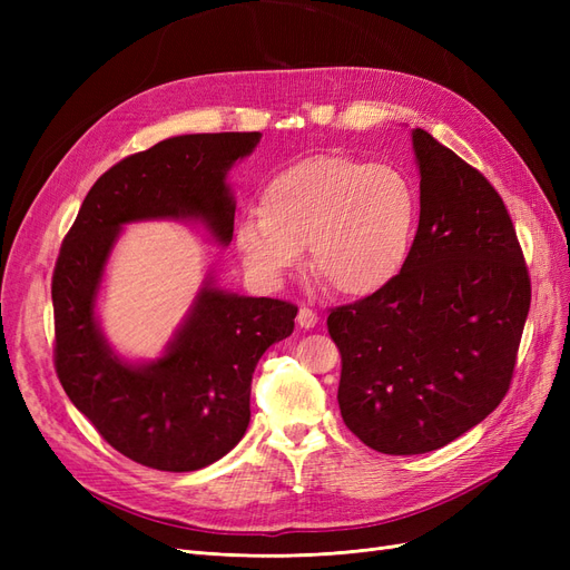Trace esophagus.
<instances>
[{"label":"esophagus","mask_w":570,"mask_h":570,"mask_svg":"<svg viewBox=\"0 0 570 570\" xmlns=\"http://www.w3.org/2000/svg\"><path fill=\"white\" fill-rule=\"evenodd\" d=\"M297 323H299V327H306V331H308V327H316V323H318V314L314 312V308L312 306H302L299 308V314H297Z\"/></svg>","instance_id":"1"}]
</instances>
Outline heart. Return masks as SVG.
<instances>
[{
	"instance_id": "b5f03b06",
	"label": "heart",
	"mask_w": 570,
	"mask_h": 570,
	"mask_svg": "<svg viewBox=\"0 0 570 570\" xmlns=\"http://www.w3.org/2000/svg\"><path fill=\"white\" fill-rule=\"evenodd\" d=\"M419 193L400 168L350 154H314L271 176L235 243L249 271L278 283L312 245L316 278L342 297L396 281L419 230Z\"/></svg>"
}]
</instances>
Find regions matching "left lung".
<instances>
[{
    "mask_svg": "<svg viewBox=\"0 0 570 570\" xmlns=\"http://www.w3.org/2000/svg\"><path fill=\"white\" fill-rule=\"evenodd\" d=\"M421 218L385 289L331 308L342 421L383 454L450 444L504 400L530 308V275L490 180L413 130Z\"/></svg>",
    "mask_w": 570,
    "mask_h": 570,
    "instance_id": "obj_1",
    "label": "left lung"
}]
</instances>
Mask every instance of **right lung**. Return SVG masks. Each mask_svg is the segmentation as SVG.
Masks as SVG:
<instances>
[{"mask_svg": "<svg viewBox=\"0 0 570 570\" xmlns=\"http://www.w3.org/2000/svg\"><path fill=\"white\" fill-rule=\"evenodd\" d=\"M258 137L180 135L120 159L90 187L51 273L59 383L116 452L149 469L197 471L243 440L256 361L292 335L297 306L206 283L168 352L149 366H128L95 321L101 271L130 220L202 218L228 245L235 204L223 180Z\"/></svg>", "mask_w": 570, "mask_h": 570, "instance_id": "obj_1", "label": "right lung"}]
</instances>
